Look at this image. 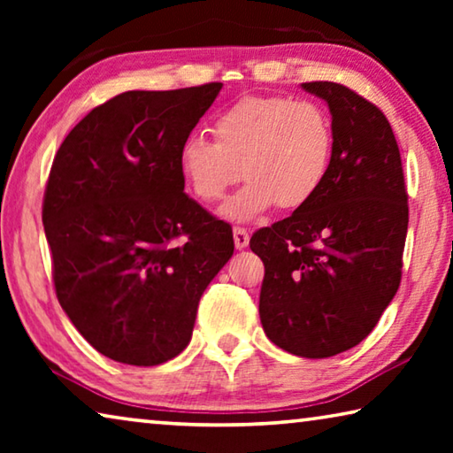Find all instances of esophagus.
Listing matches in <instances>:
<instances>
[{
	"label": "esophagus",
	"instance_id": "esophagus-1",
	"mask_svg": "<svg viewBox=\"0 0 453 453\" xmlns=\"http://www.w3.org/2000/svg\"><path fill=\"white\" fill-rule=\"evenodd\" d=\"M234 243H235L237 250L248 248V243H250L248 229H245V227H234Z\"/></svg>",
	"mask_w": 453,
	"mask_h": 453
}]
</instances>
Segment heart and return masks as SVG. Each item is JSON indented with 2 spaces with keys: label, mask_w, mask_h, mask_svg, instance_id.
<instances>
[{
  "label": "heart",
  "mask_w": 453,
  "mask_h": 453,
  "mask_svg": "<svg viewBox=\"0 0 453 453\" xmlns=\"http://www.w3.org/2000/svg\"><path fill=\"white\" fill-rule=\"evenodd\" d=\"M216 142L189 134L178 151L180 172L205 203L229 199L224 216L248 221L273 208L300 210L319 194L334 156V132L313 102L283 96L243 97L213 119Z\"/></svg>",
  "instance_id": "b5f03b06"
}]
</instances>
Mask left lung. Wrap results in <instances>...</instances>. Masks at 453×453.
I'll use <instances>...</instances> for the list:
<instances>
[{
  "label": "left lung",
  "mask_w": 453,
  "mask_h": 453,
  "mask_svg": "<svg viewBox=\"0 0 453 453\" xmlns=\"http://www.w3.org/2000/svg\"><path fill=\"white\" fill-rule=\"evenodd\" d=\"M332 113L327 180L308 205L251 235L265 275L259 319L275 346L319 359L370 335L402 281L408 191L378 105L334 81L302 83Z\"/></svg>",
  "instance_id": "left-lung-1"
}]
</instances>
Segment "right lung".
Wrapping results in <instances>:
<instances>
[{
    "instance_id": "add662e5",
    "label": "right lung",
    "mask_w": 453,
    "mask_h": 453,
    "mask_svg": "<svg viewBox=\"0 0 453 453\" xmlns=\"http://www.w3.org/2000/svg\"><path fill=\"white\" fill-rule=\"evenodd\" d=\"M221 86L119 94L94 107L53 159L42 219L58 300L119 364L181 354L199 297L234 256L232 226L183 194L178 164Z\"/></svg>"
}]
</instances>
